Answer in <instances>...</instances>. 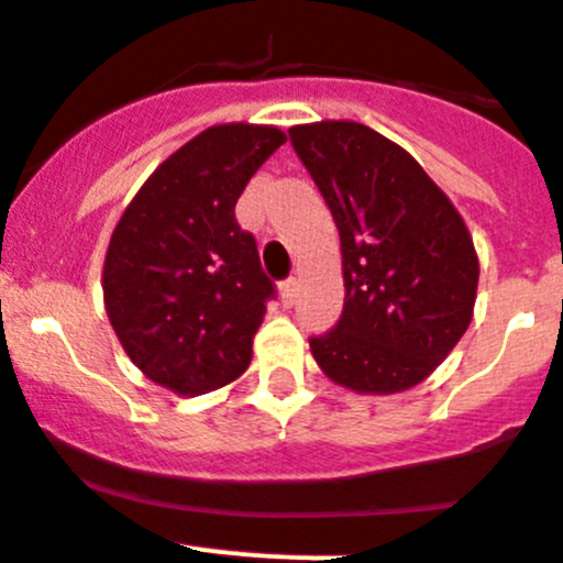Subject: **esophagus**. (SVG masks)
Wrapping results in <instances>:
<instances>
[{
  "label": "esophagus",
  "instance_id": "1",
  "mask_svg": "<svg viewBox=\"0 0 563 563\" xmlns=\"http://www.w3.org/2000/svg\"><path fill=\"white\" fill-rule=\"evenodd\" d=\"M297 291H300V283L291 277V280L280 283V297H283V306H295L297 300Z\"/></svg>",
  "mask_w": 563,
  "mask_h": 563
}]
</instances>
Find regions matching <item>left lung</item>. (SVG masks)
<instances>
[{"mask_svg": "<svg viewBox=\"0 0 563 563\" xmlns=\"http://www.w3.org/2000/svg\"><path fill=\"white\" fill-rule=\"evenodd\" d=\"M340 229L345 306L311 336L331 383L388 397L439 368L473 320L478 254L462 214L402 146L356 121L288 130Z\"/></svg>", "mask_w": 563, "mask_h": 563, "instance_id": "obj_1", "label": "left lung"}]
</instances>
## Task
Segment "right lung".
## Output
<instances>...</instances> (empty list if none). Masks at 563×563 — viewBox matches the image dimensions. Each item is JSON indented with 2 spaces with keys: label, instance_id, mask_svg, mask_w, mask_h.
Returning <instances> with one entry per match:
<instances>
[{
  "label": "right lung",
  "instance_id": "right-lung-1",
  "mask_svg": "<svg viewBox=\"0 0 563 563\" xmlns=\"http://www.w3.org/2000/svg\"><path fill=\"white\" fill-rule=\"evenodd\" d=\"M286 141L268 124H214L175 150L126 203L101 288L135 368L178 397L234 383L275 286L234 203Z\"/></svg>",
  "mask_w": 563,
  "mask_h": 563
}]
</instances>
